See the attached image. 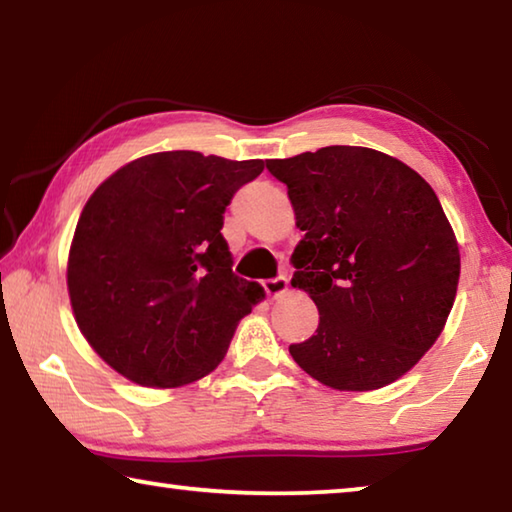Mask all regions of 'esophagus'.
<instances>
[{
	"instance_id": "esophagus-1",
	"label": "esophagus",
	"mask_w": 512,
	"mask_h": 512,
	"mask_svg": "<svg viewBox=\"0 0 512 512\" xmlns=\"http://www.w3.org/2000/svg\"><path fill=\"white\" fill-rule=\"evenodd\" d=\"M262 287H264L268 298H277L289 289V280L284 275H280V277H273V280H264Z\"/></svg>"
}]
</instances>
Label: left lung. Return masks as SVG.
Listing matches in <instances>:
<instances>
[{
    "mask_svg": "<svg viewBox=\"0 0 512 512\" xmlns=\"http://www.w3.org/2000/svg\"><path fill=\"white\" fill-rule=\"evenodd\" d=\"M305 232L291 287L318 307L293 361L336 391H375L418 363L452 311L461 255L436 192L418 171L366 146L266 160Z\"/></svg>",
    "mask_w": 512,
    "mask_h": 512,
    "instance_id": "1",
    "label": "left lung"
}]
</instances>
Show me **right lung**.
Segmentation results:
<instances>
[{"label":"right lung","mask_w":512,"mask_h":512,"mask_svg":"<svg viewBox=\"0 0 512 512\" xmlns=\"http://www.w3.org/2000/svg\"><path fill=\"white\" fill-rule=\"evenodd\" d=\"M262 160L164 151L94 189L69 248L76 325L119 375L149 388L192 384L223 361L264 289L232 273L223 212Z\"/></svg>","instance_id":"right-lung-1"}]
</instances>
